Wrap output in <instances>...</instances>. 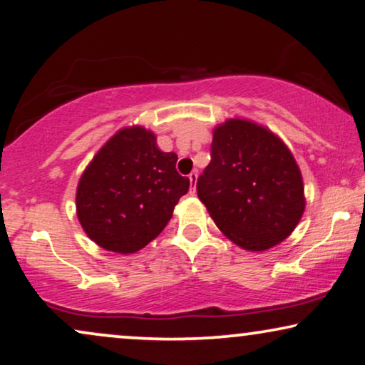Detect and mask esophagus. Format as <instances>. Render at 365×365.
<instances>
[{
    "label": "esophagus",
    "mask_w": 365,
    "mask_h": 365,
    "mask_svg": "<svg viewBox=\"0 0 365 365\" xmlns=\"http://www.w3.org/2000/svg\"><path fill=\"white\" fill-rule=\"evenodd\" d=\"M189 181H191V194L196 192V181H197V173L189 174Z\"/></svg>",
    "instance_id": "34e87169"
}]
</instances>
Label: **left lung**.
I'll list each match as a JSON object with an SVG mask.
<instances>
[{
  "label": "left lung",
  "instance_id": "8db88e82",
  "mask_svg": "<svg viewBox=\"0 0 365 365\" xmlns=\"http://www.w3.org/2000/svg\"><path fill=\"white\" fill-rule=\"evenodd\" d=\"M196 189L216 226L247 251L284 241L306 206L301 171L286 144L244 119L214 129L211 163Z\"/></svg>",
  "mask_w": 365,
  "mask_h": 365
}]
</instances>
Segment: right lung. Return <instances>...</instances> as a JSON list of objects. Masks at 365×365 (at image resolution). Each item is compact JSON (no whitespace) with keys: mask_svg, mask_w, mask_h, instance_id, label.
<instances>
[{"mask_svg":"<svg viewBox=\"0 0 365 365\" xmlns=\"http://www.w3.org/2000/svg\"><path fill=\"white\" fill-rule=\"evenodd\" d=\"M176 161L174 153L159 151L154 134L144 128L114 134L78 184L76 211L84 232L98 246L121 254L151 242L189 189Z\"/></svg>","mask_w":365,"mask_h":365,"instance_id":"1","label":"right lung"}]
</instances>
